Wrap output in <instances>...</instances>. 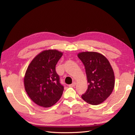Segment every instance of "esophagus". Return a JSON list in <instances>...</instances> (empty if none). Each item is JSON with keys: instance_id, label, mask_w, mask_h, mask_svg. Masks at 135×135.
Returning a JSON list of instances; mask_svg holds the SVG:
<instances>
[{"instance_id": "esophagus-1", "label": "esophagus", "mask_w": 135, "mask_h": 135, "mask_svg": "<svg viewBox=\"0 0 135 135\" xmlns=\"http://www.w3.org/2000/svg\"><path fill=\"white\" fill-rule=\"evenodd\" d=\"M75 85H76V82L74 81V82H73L72 84L70 85V86H71V87H74V86H75Z\"/></svg>"}]
</instances>
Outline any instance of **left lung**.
I'll return each mask as SVG.
<instances>
[{
	"mask_svg": "<svg viewBox=\"0 0 135 135\" xmlns=\"http://www.w3.org/2000/svg\"><path fill=\"white\" fill-rule=\"evenodd\" d=\"M78 57L85 65L89 84L82 98L91 105L101 104L110 96L114 88L113 68L104 55L96 51H82L78 54Z\"/></svg>",
	"mask_w": 135,
	"mask_h": 135,
	"instance_id": "obj_1",
	"label": "left lung"
}]
</instances>
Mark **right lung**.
I'll use <instances>...</instances> for the list:
<instances>
[{"mask_svg": "<svg viewBox=\"0 0 135 135\" xmlns=\"http://www.w3.org/2000/svg\"><path fill=\"white\" fill-rule=\"evenodd\" d=\"M63 53L56 49L41 51L30 63L24 78L25 90L39 106L51 107L61 98L64 87L60 84L56 65Z\"/></svg>", "mask_w": 135, "mask_h": 135, "instance_id": "1", "label": "right lung"}]
</instances>
